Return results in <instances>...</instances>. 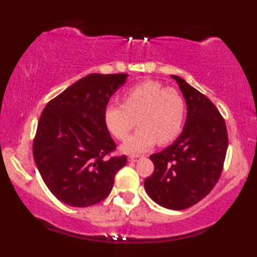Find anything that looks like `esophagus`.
<instances>
[{"label": "esophagus", "mask_w": 257, "mask_h": 257, "mask_svg": "<svg viewBox=\"0 0 257 257\" xmlns=\"http://www.w3.org/2000/svg\"><path fill=\"white\" fill-rule=\"evenodd\" d=\"M139 158H140L139 155H132V156H129L128 160H129L130 162H136L137 160H139Z\"/></svg>", "instance_id": "1"}]
</instances>
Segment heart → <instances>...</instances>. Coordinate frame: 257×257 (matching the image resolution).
Listing matches in <instances>:
<instances>
[{"instance_id":"heart-1","label":"heart","mask_w":257,"mask_h":257,"mask_svg":"<svg viewBox=\"0 0 257 257\" xmlns=\"http://www.w3.org/2000/svg\"><path fill=\"white\" fill-rule=\"evenodd\" d=\"M186 104L179 92L156 80H144L128 88L123 103H108L103 109L107 129L123 141L136 124L141 127L122 146L125 153L146 151L158 142L176 140L185 122Z\"/></svg>"}]
</instances>
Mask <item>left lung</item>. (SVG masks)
Wrapping results in <instances>:
<instances>
[{
	"label": "left lung",
	"instance_id": "1",
	"mask_svg": "<svg viewBox=\"0 0 257 257\" xmlns=\"http://www.w3.org/2000/svg\"><path fill=\"white\" fill-rule=\"evenodd\" d=\"M185 99L183 132L171 146L150 156L154 173L144 180L147 193L165 208H189L215 186L225 162L228 135L211 100L177 75H171Z\"/></svg>",
	"mask_w": 257,
	"mask_h": 257
}]
</instances>
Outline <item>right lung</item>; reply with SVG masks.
<instances>
[{
    "instance_id": "1",
    "label": "right lung",
    "mask_w": 257,
    "mask_h": 257,
    "mask_svg": "<svg viewBox=\"0 0 257 257\" xmlns=\"http://www.w3.org/2000/svg\"><path fill=\"white\" fill-rule=\"evenodd\" d=\"M128 74L92 73L52 99L42 111L34 140V158L45 185L58 200L87 207L110 193L125 156L115 150L103 121L110 96Z\"/></svg>"
}]
</instances>
